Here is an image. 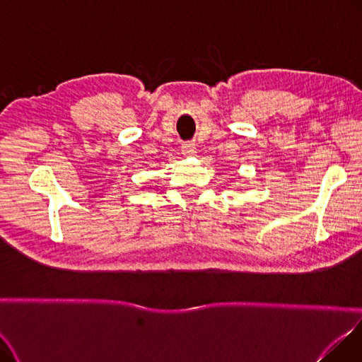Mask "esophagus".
<instances>
[{
    "label": "esophagus",
    "instance_id": "1",
    "mask_svg": "<svg viewBox=\"0 0 362 362\" xmlns=\"http://www.w3.org/2000/svg\"><path fill=\"white\" fill-rule=\"evenodd\" d=\"M181 150H182V154H184V156H194V154L197 153L194 142H184Z\"/></svg>",
    "mask_w": 362,
    "mask_h": 362
}]
</instances>
